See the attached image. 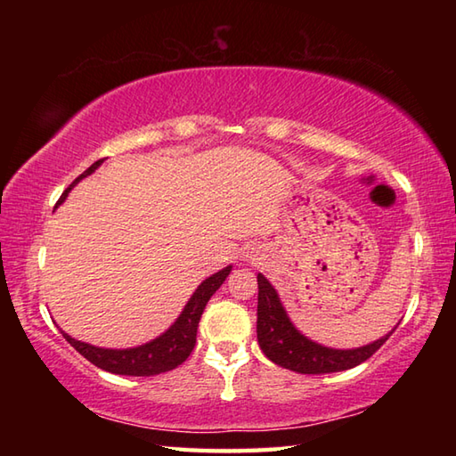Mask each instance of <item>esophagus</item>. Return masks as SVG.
I'll list each match as a JSON object with an SVG mask.
<instances>
[{
  "instance_id": "34e87169",
  "label": "esophagus",
  "mask_w": 456,
  "mask_h": 456,
  "mask_svg": "<svg viewBox=\"0 0 456 456\" xmlns=\"http://www.w3.org/2000/svg\"><path fill=\"white\" fill-rule=\"evenodd\" d=\"M245 260H247V263H256V260H258V250L248 248L247 253H245Z\"/></svg>"
}]
</instances>
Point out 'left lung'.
Wrapping results in <instances>:
<instances>
[{
	"label": "left lung",
	"instance_id": "left-lung-1",
	"mask_svg": "<svg viewBox=\"0 0 456 456\" xmlns=\"http://www.w3.org/2000/svg\"><path fill=\"white\" fill-rule=\"evenodd\" d=\"M258 307H256V337L263 353L274 364L299 374H329L343 372L364 362L380 348L395 331L376 338V341L354 348L325 346L305 337L289 319L276 288L265 274L256 276Z\"/></svg>",
	"mask_w": 456,
	"mask_h": 456
}]
</instances>
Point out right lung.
I'll list each match as a JSON object with an SVG mask.
<instances>
[{
  "label": "right lung",
  "instance_id": "obj_1",
  "mask_svg": "<svg viewBox=\"0 0 456 456\" xmlns=\"http://www.w3.org/2000/svg\"><path fill=\"white\" fill-rule=\"evenodd\" d=\"M102 164H103V159L94 162L92 167L82 174V176L76 178L72 182V186L62 193L61 200H58L56 206H61V203L68 198V193H70V190L76 186V183H78L82 178L90 176V174H94L102 167ZM231 270H233V266L229 265L223 270H219V273L203 280V282L196 288V292L190 296L186 305H183L180 315L176 317V322H174L167 331L151 338V341L144 345L131 346V348H103L90 343L76 341L74 337L62 331V329L61 333L66 341L76 348V351H78L84 358H88L92 364L102 368V370H108L111 374H123V376H154L160 372H168L172 368H176L178 364L186 361L190 353L193 351L198 323L203 309H206L209 297L217 292L223 282H225V278L231 274Z\"/></svg>",
  "mask_w": 456,
  "mask_h": 456
}]
</instances>
